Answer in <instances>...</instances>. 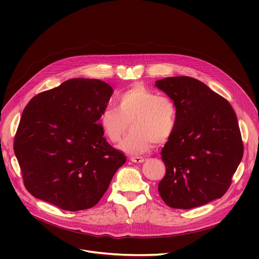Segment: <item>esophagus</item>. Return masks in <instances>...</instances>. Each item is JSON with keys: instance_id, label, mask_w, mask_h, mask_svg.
Masks as SVG:
<instances>
[{"instance_id": "esophagus-1", "label": "esophagus", "mask_w": 259, "mask_h": 259, "mask_svg": "<svg viewBox=\"0 0 259 259\" xmlns=\"http://www.w3.org/2000/svg\"><path fill=\"white\" fill-rule=\"evenodd\" d=\"M130 160L133 162V163H142L144 161V159L142 157H131Z\"/></svg>"}]
</instances>
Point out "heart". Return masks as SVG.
<instances>
[{"label":"heart","mask_w":259,"mask_h":259,"mask_svg":"<svg viewBox=\"0 0 259 259\" xmlns=\"http://www.w3.org/2000/svg\"><path fill=\"white\" fill-rule=\"evenodd\" d=\"M115 103L117 107L102 110L99 122L106 137L114 143L120 141L130 122L131 133L120 144L124 152L143 154L154 142L164 143L173 134L177 109L170 97L143 86H134L119 93Z\"/></svg>","instance_id":"obj_1"}]
</instances>
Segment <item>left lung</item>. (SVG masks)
Returning a JSON list of instances; mask_svg holds the SVG:
<instances>
[{
    "mask_svg": "<svg viewBox=\"0 0 259 259\" xmlns=\"http://www.w3.org/2000/svg\"><path fill=\"white\" fill-rule=\"evenodd\" d=\"M156 86L175 103L176 126L162 149L166 173L158 191L171 208L192 209L223 197L244 153L230 102L192 77H170Z\"/></svg>",
    "mask_w": 259,
    "mask_h": 259,
    "instance_id": "8db88e82",
    "label": "left lung"
}]
</instances>
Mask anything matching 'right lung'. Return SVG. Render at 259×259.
I'll return each instance as SVG.
<instances>
[{
	"label": "right lung",
	"instance_id": "1",
	"mask_svg": "<svg viewBox=\"0 0 259 259\" xmlns=\"http://www.w3.org/2000/svg\"><path fill=\"white\" fill-rule=\"evenodd\" d=\"M112 93L101 80L71 79L29 100L14 153L30 195L66 211L99 202L126 162L98 123Z\"/></svg>",
	"mask_w": 259,
	"mask_h": 259
}]
</instances>
